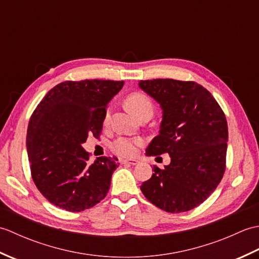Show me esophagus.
Segmentation results:
<instances>
[{
    "instance_id": "34e87169",
    "label": "esophagus",
    "mask_w": 259,
    "mask_h": 259,
    "mask_svg": "<svg viewBox=\"0 0 259 259\" xmlns=\"http://www.w3.org/2000/svg\"><path fill=\"white\" fill-rule=\"evenodd\" d=\"M120 162L121 163H129V164H133V166H137V164L140 163L138 159H121Z\"/></svg>"
}]
</instances>
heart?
<instances>
[{
	"mask_svg": "<svg viewBox=\"0 0 259 259\" xmlns=\"http://www.w3.org/2000/svg\"><path fill=\"white\" fill-rule=\"evenodd\" d=\"M126 107L133 112L136 117H138L146 110H151L152 111V103L150 99L146 97L142 93H133L125 100ZM109 112L107 113V118ZM142 145V140L140 138H126V137H120L113 142L112 148L113 150L121 156L130 157L136 155L137 148Z\"/></svg>",
	"mask_w": 259,
	"mask_h": 259,
	"instance_id": "heart-1",
	"label": "heart"
}]
</instances>
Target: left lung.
Wrapping results in <instances>:
<instances>
[{
    "label": "left lung",
    "mask_w": 259,
    "mask_h": 259,
    "mask_svg": "<svg viewBox=\"0 0 259 259\" xmlns=\"http://www.w3.org/2000/svg\"><path fill=\"white\" fill-rule=\"evenodd\" d=\"M139 88L162 110L159 135L146 155L168 152L171 158L164 169L153 166L155 172L140 189L164 211H188L205 201L223 178L226 117L211 93L196 82L156 79L139 81Z\"/></svg>",
    "instance_id": "8db88e82"
}]
</instances>
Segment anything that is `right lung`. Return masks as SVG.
Masks as SVG:
<instances>
[{"label": "right lung", "mask_w": 259, "mask_h": 259, "mask_svg": "<svg viewBox=\"0 0 259 259\" xmlns=\"http://www.w3.org/2000/svg\"><path fill=\"white\" fill-rule=\"evenodd\" d=\"M123 81L61 82L33 112L26 134L31 174L37 189L54 206L82 211L107 196L117 159L100 157L90 163L82 145L98 137L107 106Z\"/></svg>", "instance_id": "add662e5"}]
</instances>
